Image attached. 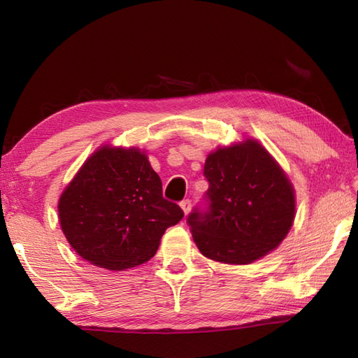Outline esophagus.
<instances>
[{
	"mask_svg": "<svg viewBox=\"0 0 358 358\" xmlns=\"http://www.w3.org/2000/svg\"><path fill=\"white\" fill-rule=\"evenodd\" d=\"M180 206H181V209H183L185 215H187L189 212H191V209H192V201L189 200V199H186V200H183V201L180 203Z\"/></svg>",
	"mask_w": 358,
	"mask_h": 358,
	"instance_id": "1",
	"label": "esophagus"
}]
</instances>
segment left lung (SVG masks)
Returning a JSON list of instances; mask_svg holds the SVG:
<instances>
[{"mask_svg": "<svg viewBox=\"0 0 358 358\" xmlns=\"http://www.w3.org/2000/svg\"><path fill=\"white\" fill-rule=\"evenodd\" d=\"M208 206L195 208L187 224L200 252L220 263L249 264L285 240L295 217L292 183L255 140L208 155Z\"/></svg>", "mask_w": 358, "mask_h": 358, "instance_id": "8db88e82", "label": "left lung"}]
</instances>
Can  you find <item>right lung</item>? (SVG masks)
<instances>
[{"mask_svg": "<svg viewBox=\"0 0 358 358\" xmlns=\"http://www.w3.org/2000/svg\"><path fill=\"white\" fill-rule=\"evenodd\" d=\"M59 224L81 258L109 271L150 260L183 210L163 196L144 152L103 146L90 155L58 201Z\"/></svg>", "mask_w": 358, "mask_h": 358, "instance_id": "obj_1", "label": "right lung"}]
</instances>
